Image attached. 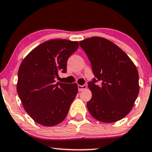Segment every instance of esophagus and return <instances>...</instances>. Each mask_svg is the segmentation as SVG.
Instances as JSON below:
<instances>
[{"instance_id":"esophagus-1","label":"esophagus","mask_w":152,"mask_h":152,"mask_svg":"<svg viewBox=\"0 0 152 152\" xmlns=\"http://www.w3.org/2000/svg\"><path fill=\"white\" fill-rule=\"evenodd\" d=\"M87 88V86L86 85H83V86H81V85H78V89L79 91H81L84 90V89H86Z\"/></svg>"}]
</instances>
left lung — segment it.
<instances>
[{
    "label": "left lung",
    "instance_id": "8db88e82",
    "mask_svg": "<svg viewBox=\"0 0 152 152\" xmlns=\"http://www.w3.org/2000/svg\"><path fill=\"white\" fill-rule=\"evenodd\" d=\"M79 44L91 61L95 76L88 83L92 93L87 103L89 113L103 122L121 120L130 112L137 98V69L120 47L107 39L94 37Z\"/></svg>",
    "mask_w": 152,
    "mask_h": 152
}]
</instances>
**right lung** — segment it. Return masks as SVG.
<instances>
[{
  "label": "right lung",
  "instance_id": "obj_1",
  "mask_svg": "<svg viewBox=\"0 0 152 152\" xmlns=\"http://www.w3.org/2000/svg\"><path fill=\"white\" fill-rule=\"evenodd\" d=\"M78 42L52 39L34 48L22 61L17 91L25 111L39 125L61 123L78 94L76 83H56L58 72H66L67 60Z\"/></svg>",
  "mask_w": 152,
  "mask_h": 152
}]
</instances>
